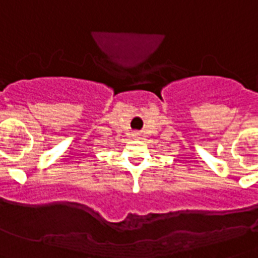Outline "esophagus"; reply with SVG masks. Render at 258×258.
<instances>
[{
    "label": "esophagus",
    "mask_w": 258,
    "mask_h": 258,
    "mask_svg": "<svg viewBox=\"0 0 258 258\" xmlns=\"http://www.w3.org/2000/svg\"><path fill=\"white\" fill-rule=\"evenodd\" d=\"M134 136H137V134H134Z\"/></svg>",
    "instance_id": "obj_1"
}]
</instances>
